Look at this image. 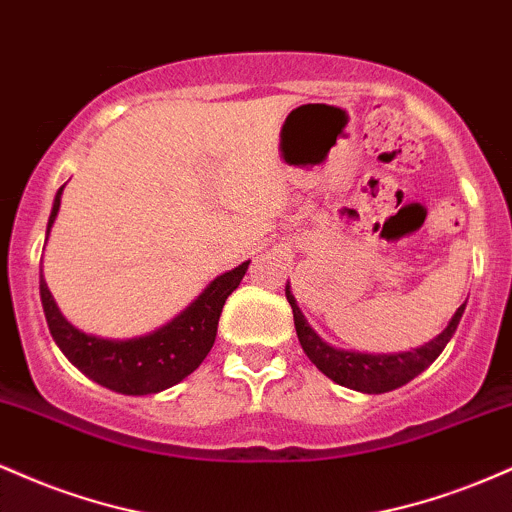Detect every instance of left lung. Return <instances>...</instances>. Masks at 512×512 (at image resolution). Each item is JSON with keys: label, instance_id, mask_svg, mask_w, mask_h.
<instances>
[{"label": "left lung", "instance_id": "1", "mask_svg": "<svg viewBox=\"0 0 512 512\" xmlns=\"http://www.w3.org/2000/svg\"><path fill=\"white\" fill-rule=\"evenodd\" d=\"M286 298H289L291 303L298 342H301L305 356L315 363L317 370H322V373L330 380H334L337 385L349 387V390L356 392H366V395H380V392L397 390V387L414 380L419 373H424V370L443 354V349L448 346L457 325H460L464 308H467V301H464L460 308L455 310V315L450 317L448 327L424 346L399 351V354H363V351H346L327 344L325 339L308 325L301 308H298L296 298H293L289 284H286Z\"/></svg>", "mask_w": 512, "mask_h": 512}]
</instances>
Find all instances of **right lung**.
<instances>
[{"instance_id":"1","label":"right lung","mask_w":512,"mask_h":512,"mask_svg":"<svg viewBox=\"0 0 512 512\" xmlns=\"http://www.w3.org/2000/svg\"><path fill=\"white\" fill-rule=\"evenodd\" d=\"M62 192L64 185L52 202L48 236L60 211ZM248 264L250 260L216 276L173 320L154 332L132 339H103L76 330L57 308L43 272H40V301L52 339L86 378L120 395H156L185 380L207 358L219 330L223 303L240 286Z\"/></svg>"}]
</instances>
